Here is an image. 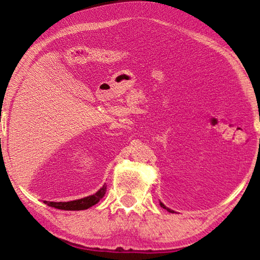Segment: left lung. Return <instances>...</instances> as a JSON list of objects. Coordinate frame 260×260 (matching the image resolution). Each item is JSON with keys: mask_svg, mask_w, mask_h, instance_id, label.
I'll list each match as a JSON object with an SVG mask.
<instances>
[{"mask_svg": "<svg viewBox=\"0 0 260 260\" xmlns=\"http://www.w3.org/2000/svg\"><path fill=\"white\" fill-rule=\"evenodd\" d=\"M160 206H161V208H162V209H166L167 211H169V212H172V213H173V211H172V210H170V209H167V208H166V206H165L164 204H162V203H161V202H160Z\"/></svg>", "mask_w": 260, "mask_h": 260, "instance_id": "8db88e82", "label": "left lung"}]
</instances>
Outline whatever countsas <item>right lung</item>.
<instances>
[{"mask_svg":"<svg viewBox=\"0 0 260 260\" xmlns=\"http://www.w3.org/2000/svg\"><path fill=\"white\" fill-rule=\"evenodd\" d=\"M105 191H107V187H105L104 184V186L101 188L98 192L91 196L85 197V199L71 201V202H48V201H45V202L46 204H48L49 206H52V208H56L59 210H67V211L86 210L88 208H90V206L98 204L100 200L103 199V196L105 195Z\"/></svg>","mask_w":260,"mask_h":260,"instance_id":"right-lung-1","label":"right lung"}]
</instances>
